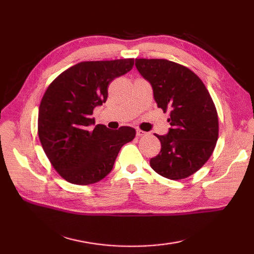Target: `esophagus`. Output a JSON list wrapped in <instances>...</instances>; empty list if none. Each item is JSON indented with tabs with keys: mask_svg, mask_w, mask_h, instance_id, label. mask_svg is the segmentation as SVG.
Listing matches in <instances>:
<instances>
[{
	"mask_svg": "<svg viewBox=\"0 0 254 254\" xmlns=\"http://www.w3.org/2000/svg\"><path fill=\"white\" fill-rule=\"evenodd\" d=\"M146 132H144V131H142V130H136V135L138 136V137H141V136H145L146 135Z\"/></svg>",
	"mask_w": 254,
	"mask_h": 254,
	"instance_id": "esophagus-1",
	"label": "esophagus"
}]
</instances>
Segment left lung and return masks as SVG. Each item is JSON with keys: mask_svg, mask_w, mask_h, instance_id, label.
Returning <instances> with one entry per match:
<instances>
[{"mask_svg": "<svg viewBox=\"0 0 254 254\" xmlns=\"http://www.w3.org/2000/svg\"><path fill=\"white\" fill-rule=\"evenodd\" d=\"M135 66L152 86L158 108L170 111L168 133L155 134L161 149L150 167L168 179H185L206 163L216 146V108L202 80L188 67L164 59H136Z\"/></svg>", "mask_w": 254, "mask_h": 254, "instance_id": "1", "label": "left lung"}]
</instances>
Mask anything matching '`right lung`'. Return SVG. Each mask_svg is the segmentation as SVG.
Masks as SVG:
<instances>
[{"instance_id": "add662e5", "label": "right lung", "mask_w": 254, "mask_h": 254, "mask_svg": "<svg viewBox=\"0 0 254 254\" xmlns=\"http://www.w3.org/2000/svg\"><path fill=\"white\" fill-rule=\"evenodd\" d=\"M133 59L80 62L53 80L42 97L38 135L59 175L78 186L98 182L112 170L124 144L135 137L131 127L95 126L96 107L106 102L108 86L130 72Z\"/></svg>"}]
</instances>
